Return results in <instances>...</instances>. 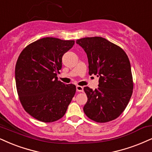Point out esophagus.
Here are the masks:
<instances>
[{
  "mask_svg": "<svg viewBox=\"0 0 152 152\" xmlns=\"http://www.w3.org/2000/svg\"><path fill=\"white\" fill-rule=\"evenodd\" d=\"M76 89H77V91H78V92H83L84 91L83 87H81V86H77Z\"/></svg>",
  "mask_w": 152,
  "mask_h": 152,
  "instance_id": "34e87169",
  "label": "esophagus"
}]
</instances>
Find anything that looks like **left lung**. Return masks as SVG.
<instances>
[{
  "mask_svg": "<svg viewBox=\"0 0 152 152\" xmlns=\"http://www.w3.org/2000/svg\"><path fill=\"white\" fill-rule=\"evenodd\" d=\"M87 53L89 74L99 77V87H85L87 102L83 110L89 118L106 123L117 118L128 106L133 90L129 58L120 46L100 37L76 41Z\"/></svg>",
  "mask_w": 152,
  "mask_h": 152,
  "instance_id": "obj_1",
  "label": "left lung"
}]
</instances>
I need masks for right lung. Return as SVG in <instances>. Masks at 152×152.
I'll list each match as a JSON object with an SVG mask.
<instances>
[{
    "label": "right lung",
    "instance_id": "1",
    "mask_svg": "<svg viewBox=\"0 0 152 152\" xmlns=\"http://www.w3.org/2000/svg\"><path fill=\"white\" fill-rule=\"evenodd\" d=\"M73 40L46 37L26 46L15 65L17 91L24 109L35 119L51 123L65 115L75 85L58 80L62 58Z\"/></svg>",
    "mask_w": 152,
    "mask_h": 152
}]
</instances>
